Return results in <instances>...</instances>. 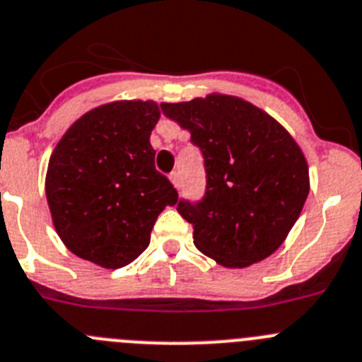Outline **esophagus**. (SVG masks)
I'll return each instance as SVG.
<instances>
[{"label": "esophagus", "mask_w": 362, "mask_h": 362, "mask_svg": "<svg viewBox=\"0 0 362 362\" xmlns=\"http://www.w3.org/2000/svg\"><path fill=\"white\" fill-rule=\"evenodd\" d=\"M169 180H171V184L177 189L180 187V173H178V171H173V173L169 175Z\"/></svg>", "instance_id": "esophagus-1"}]
</instances>
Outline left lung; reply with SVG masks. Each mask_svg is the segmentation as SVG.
Here are the masks:
<instances>
[{
    "label": "left lung",
    "mask_w": 362,
    "mask_h": 362,
    "mask_svg": "<svg viewBox=\"0 0 362 362\" xmlns=\"http://www.w3.org/2000/svg\"><path fill=\"white\" fill-rule=\"evenodd\" d=\"M160 108L191 133L204 155L205 197L177 207L193 226L197 249L227 269L269 258L310 191L298 142L269 113L234 95L211 93Z\"/></svg>",
    "instance_id": "1"
}]
</instances>
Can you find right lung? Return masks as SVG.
<instances>
[{
  "label": "right lung",
  "instance_id": "right-lung-1",
  "mask_svg": "<svg viewBox=\"0 0 362 362\" xmlns=\"http://www.w3.org/2000/svg\"><path fill=\"white\" fill-rule=\"evenodd\" d=\"M160 119L153 100H115L84 113L48 162V207L68 250L120 269L149 245L158 214L178 200L155 169L149 135Z\"/></svg>",
  "mask_w": 362,
  "mask_h": 362
}]
</instances>
